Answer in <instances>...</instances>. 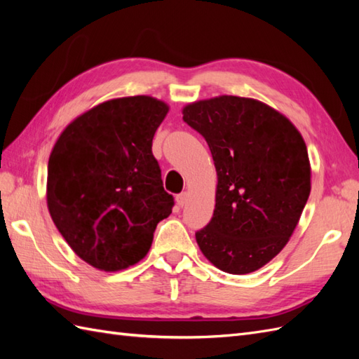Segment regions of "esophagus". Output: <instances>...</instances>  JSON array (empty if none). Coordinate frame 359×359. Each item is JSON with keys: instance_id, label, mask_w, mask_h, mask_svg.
<instances>
[{"instance_id": "34e87169", "label": "esophagus", "mask_w": 359, "mask_h": 359, "mask_svg": "<svg viewBox=\"0 0 359 359\" xmlns=\"http://www.w3.org/2000/svg\"><path fill=\"white\" fill-rule=\"evenodd\" d=\"M187 197H188V193H180V194L177 196V199H175V201H177L179 207H184V205L187 203Z\"/></svg>"}]
</instances>
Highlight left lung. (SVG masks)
I'll list each match as a JSON object with an SVG mask.
<instances>
[{
  "instance_id": "left-lung-1",
  "label": "left lung",
  "mask_w": 359,
  "mask_h": 359,
  "mask_svg": "<svg viewBox=\"0 0 359 359\" xmlns=\"http://www.w3.org/2000/svg\"><path fill=\"white\" fill-rule=\"evenodd\" d=\"M182 114L207 140L217 171L215 212L196 241L219 270L256 271L285 247L307 203L306 142L287 117L253 98L220 95Z\"/></svg>"
}]
</instances>
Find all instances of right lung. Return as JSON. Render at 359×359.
Returning <instances> with one entry per match:
<instances>
[{
  "label": "right lung",
  "mask_w": 359,
  "mask_h": 359,
  "mask_svg": "<svg viewBox=\"0 0 359 359\" xmlns=\"http://www.w3.org/2000/svg\"><path fill=\"white\" fill-rule=\"evenodd\" d=\"M168 104L148 95L114 98L67 125L48 165V208L65 241L103 271L147 256L171 215L152 139Z\"/></svg>",
  "instance_id": "1"
}]
</instances>
